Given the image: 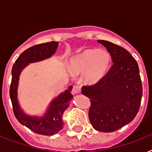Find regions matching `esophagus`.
Here are the masks:
<instances>
[{"label": "esophagus", "instance_id": "1", "mask_svg": "<svg viewBox=\"0 0 152 152\" xmlns=\"http://www.w3.org/2000/svg\"><path fill=\"white\" fill-rule=\"evenodd\" d=\"M72 92L74 95H76V94H79V93L80 92V88L79 86H73V88H72Z\"/></svg>", "mask_w": 152, "mask_h": 152}]
</instances>
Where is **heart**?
I'll use <instances>...</instances> for the list:
<instances>
[{
    "label": "heart",
    "instance_id": "b5f03b06",
    "mask_svg": "<svg viewBox=\"0 0 152 152\" xmlns=\"http://www.w3.org/2000/svg\"><path fill=\"white\" fill-rule=\"evenodd\" d=\"M112 58L107 51L99 49H86L75 55L69 62V71L72 75L83 73L84 82L95 84L108 72Z\"/></svg>",
    "mask_w": 152,
    "mask_h": 152
}]
</instances>
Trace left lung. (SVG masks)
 <instances>
[{
	"label": "left lung",
	"mask_w": 152,
	"mask_h": 152,
	"mask_svg": "<svg viewBox=\"0 0 152 152\" xmlns=\"http://www.w3.org/2000/svg\"><path fill=\"white\" fill-rule=\"evenodd\" d=\"M107 49L113 64L98 83L83 86L82 94L91 101L89 120L95 129L110 132L131 122L141 102L139 67L125 49L110 42L98 40Z\"/></svg>",
	"instance_id": "left-lung-1"
}]
</instances>
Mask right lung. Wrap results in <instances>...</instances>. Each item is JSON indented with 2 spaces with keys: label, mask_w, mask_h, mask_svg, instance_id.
<instances>
[{
  "label": "right lung",
  "mask_w": 152,
  "mask_h": 152,
  "mask_svg": "<svg viewBox=\"0 0 152 152\" xmlns=\"http://www.w3.org/2000/svg\"><path fill=\"white\" fill-rule=\"evenodd\" d=\"M58 42H50L35 45L24 50L19 56L12 69V83L10 85V99L13 112L19 122L25 125L35 133L45 136H52L63 128L62 115L72 99L71 91L72 86L68 90L55 98L50 104L46 113L42 117L29 116L22 110L17 99V89L21 72L30 63L40 61L50 57L56 52Z\"/></svg>",
  "instance_id": "right-lung-1"
}]
</instances>
